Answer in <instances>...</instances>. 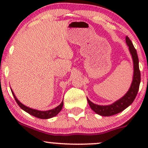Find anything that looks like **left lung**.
Wrapping results in <instances>:
<instances>
[{"mask_svg": "<svg viewBox=\"0 0 148 148\" xmlns=\"http://www.w3.org/2000/svg\"><path fill=\"white\" fill-rule=\"evenodd\" d=\"M125 40H126V43L129 47V50H130L132 60H133V80H132L130 89L126 94L123 97L117 100L112 104L106 105V106L97 105L92 103L88 99V98H87L88 102L89 103L90 107L92 108V110L95 112L96 113H97L98 115H101V116H111V115H115L124 111L125 108H127V107L132 104L137 95V93H138L140 83V69H139L138 55H137L136 50L134 48L130 39L127 36Z\"/></svg>", "mask_w": 148, "mask_h": 148, "instance_id": "8db88e82", "label": "left lung"}]
</instances>
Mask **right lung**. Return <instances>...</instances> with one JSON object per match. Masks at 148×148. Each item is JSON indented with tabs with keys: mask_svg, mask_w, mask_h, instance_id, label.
I'll return each mask as SVG.
<instances>
[{
	"mask_svg": "<svg viewBox=\"0 0 148 148\" xmlns=\"http://www.w3.org/2000/svg\"><path fill=\"white\" fill-rule=\"evenodd\" d=\"M11 91H12V93L13 96H14L15 100H16V103H18V105L20 106V108H21V109H23L24 111L27 112L28 113H29L30 115H33V116L36 117V118H38L40 119H49V118H51L54 116H56V115L60 113V111L62 110V106H63V101H62L60 104L58 105L57 107L53 108V109L48 110V111H39V110L33 109V108H29V107L25 106V105H23V103L20 102V101L17 99V98L16 97L14 92L12 91V89H11Z\"/></svg>",
	"mask_w": 148,
	"mask_h": 148,
	"instance_id": "right-lung-1",
	"label": "right lung"
}]
</instances>
